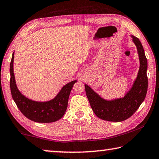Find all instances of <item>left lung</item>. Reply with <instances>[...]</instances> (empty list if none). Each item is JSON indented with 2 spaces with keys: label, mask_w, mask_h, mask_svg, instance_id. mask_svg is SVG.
Segmentation results:
<instances>
[{
  "label": "left lung",
  "mask_w": 159,
  "mask_h": 159,
  "mask_svg": "<svg viewBox=\"0 0 159 159\" xmlns=\"http://www.w3.org/2000/svg\"><path fill=\"white\" fill-rule=\"evenodd\" d=\"M130 36L138 50L139 68L133 85L125 96L107 100L85 84V93L91 108L97 116L102 120L120 122L128 119L138 109L146 97L148 88L147 60L139 39L132 35Z\"/></svg>",
  "instance_id": "1"
}]
</instances>
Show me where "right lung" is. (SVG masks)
<instances>
[{
    "label": "right lung",
    "mask_w": 159,
    "mask_h": 159,
    "mask_svg": "<svg viewBox=\"0 0 159 159\" xmlns=\"http://www.w3.org/2000/svg\"><path fill=\"white\" fill-rule=\"evenodd\" d=\"M14 53L10 64V90L12 97L18 109L25 116L37 123H52L60 120L65 114L68 105L69 97L76 80H72L64 85L60 92L49 101L38 102L29 99L21 94L16 84L13 63Z\"/></svg>",
    "instance_id": "right-lung-1"
}]
</instances>
